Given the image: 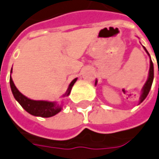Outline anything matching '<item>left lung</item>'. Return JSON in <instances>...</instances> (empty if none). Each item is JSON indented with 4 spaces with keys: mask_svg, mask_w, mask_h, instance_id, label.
Wrapping results in <instances>:
<instances>
[{
    "mask_svg": "<svg viewBox=\"0 0 159 159\" xmlns=\"http://www.w3.org/2000/svg\"><path fill=\"white\" fill-rule=\"evenodd\" d=\"M143 48H144V50L146 51V52L148 53V55L149 56V54H148V51L146 50V48H145V47H143ZM149 57H150V56H149ZM149 63H150V66H149V72H148V80H147V82L145 83L144 86L142 88V95H141V98H140V103H142V101L146 99V97L148 96V93H149V90H150L151 85H152V83H153V79H154V66H153V63H152L151 59H150ZM95 84H97V81L95 82Z\"/></svg>",
    "mask_w": 159,
    "mask_h": 159,
    "instance_id": "left-lung-1",
    "label": "left lung"
}]
</instances>
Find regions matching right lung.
<instances>
[{
  "label": "right lung",
  "instance_id": "right-lung-1",
  "mask_svg": "<svg viewBox=\"0 0 159 159\" xmlns=\"http://www.w3.org/2000/svg\"><path fill=\"white\" fill-rule=\"evenodd\" d=\"M11 73H12V69H11ZM76 80L77 78H75L70 83V84L67 88L66 93L63 95V97L69 95L73 85L75 84ZM10 84H11V92L13 93L14 98L22 106L25 110L26 112H28L29 114L35 116H41V117H51L61 111L62 107L55 101L52 102V101H46V100H34L25 97L17 90V87L15 86L11 76L10 77Z\"/></svg>",
  "mask_w": 159,
  "mask_h": 159
}]
</instances>
